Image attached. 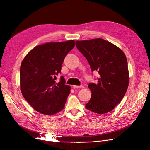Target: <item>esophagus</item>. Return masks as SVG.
Instances as JSON below:
<instances>
[{"mask_svg":"<svg viewBox=\"0 0 150 150\" xmlns=\"http://www.w3.org/2000/svg\"><path fill=\"white\" fill-rule=\"evenodd\" d=\"M73 88H84L83 86H76V85H73Z\"/></svg>","mask_w":150,"mask_h":150,"instance_id":"1","label":"esophagus"}]
</instances>
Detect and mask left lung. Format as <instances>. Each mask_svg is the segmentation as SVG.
I'll return each mask as SVG.
<instances>
[{"label":"left lung","mask_w":150,"mask_h":150,"mask_svg":"<svg viewBox=\"0 0 150 150\" xmlns=\"http://www.w3.org/2000/svg\"><path fill=\"white\" fill-rule=\"evenodd\" d=\"M76 46L87 59L91 71L100 75L97 83L88 84L91 97L86 108L98 114L110 112L128 90L129 73L125 55L117 46L102 39L77 40Z\"/></svg>","instance_id":"left-lung-1"}]
</instances>
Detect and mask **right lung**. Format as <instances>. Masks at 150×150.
I'll return each instance as SVG.
<instances>
[{"label": "right lung", "mask_w": 150, "mask_h": 150, "mask_svg": "<svg viewBox=\"0 0 150 150\" xmlns=\"http://www.w3.org/2000/svg\"><path fill=\"white\" fill-rule=\"evenodd\" d=\"M75 45L74 40L49 42L31 50L22 60L20 69L21 90L24 98L38 112L55 114L64 108L70 92L61 76L62 64Z\"/></svg>", "instance_id": "right-lung-1"}]
</instances>
